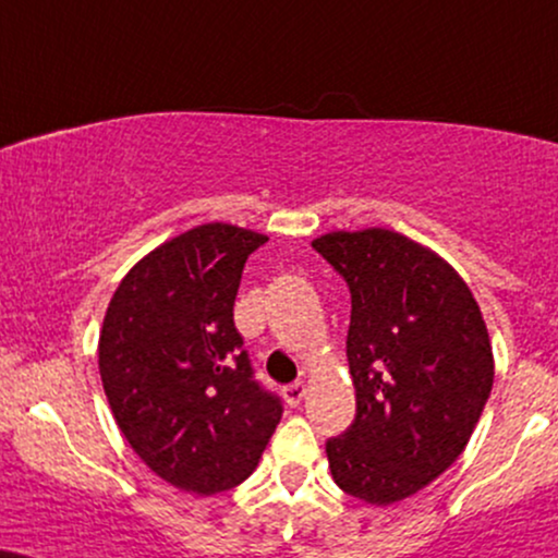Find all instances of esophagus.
Masks as SVG:
<instances>
[{
    "label": "esophagus",
    "mask_w": 558,
    "mask_h": 558,
    "mask_svg": "<svg viewBox=\"0 0 558 558\" xmlns=\"http://www.w3.org/2000/svg\"><path fill=\"white\" fill-rule=\"evenodd\" d=\"M283 397H286V401L291 407H299L301 404V399L306 397V386L301 384V380H295V384H291V386H286L283 389Z\"/></svg>",
    "instance_id": "obj_1"
}]
</instances>
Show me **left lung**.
Returning <instances> with one entry per match:
<instances>
[{
  "label": "left lung",
  "mask_w": 558,
  "mask_h": 558,
  "mask_svg": "<svg viewBox=\"0 0 558 558\" xmlns=\"http://www.w3.org/2000/svg\"><path fill=\"white\" fill-rule=\"evenodd\" d=\"M314 250L350 288L355 420L327 440L331 478L368 505L417 495L466 448L495 380L478 303L435 252L389 229Z\"/></svg>",
  "instance_id": "1"
}]
</instances>
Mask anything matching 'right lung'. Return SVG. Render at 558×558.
<instances>
[{
  "mask_svg": "<svg viewBox=\"0 0 558 558\" xmlns=\"http://www.w3.org/2000/svg\"><path fill=\"white\" fill-rule=\"evenodd\" d=\"M265 242L231 223L190 229L125 275L102 322L118 427L154 474L201 497L242 484L283 414L234 327L244 263Z\"/></svg>",
  "mask_w": 558,
  "mask_h": 558,
  "instance_id": "right-lung-1",
  "label": "right lung"
}]
</instances>
